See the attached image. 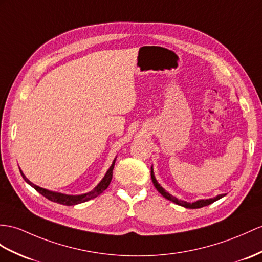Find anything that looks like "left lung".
Here are the masks:
<instances>
[{
    "instance_id": "1",
    "label": "left lung",
    "mask_w": 262,
    "mask_h": 262,
    "mask_svg": "<svg viewBox=\"0 0 262 262\" xmlns=\"http://www.w3.org/2000/svg\"><path fill=\"white\" fill-rule=\"evenodd\" d=\"M151 179H152V182H153V184H155V187H156V189L159 191V192H160L165 199H168V200H170V201H172V202H174V203H177V205H179V206H182V207H184V208H188V209H198V208H202V207H206V206H209V205H211L212 202H214V201H216V200H219V199H221L222 196H225V194H219V195H216L215 198H211V199H206V200H198V201H195V202H192V203H190V202H186V201H182V200H178L176 196H173V195H171L170 193H168L167 191H165L160 184L158 183V181L156 180V177H155V173H153V169H152V167H151Z\"/></svg>"
}]
</instances>
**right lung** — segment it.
Segmentation results:
<instances>
[{
	"label": "right lung",
	"instance_id": "1",
	"mask_svg": "<svg viewBox=\"0 0 262 262\" xmlns=\"http://www.w3.org/2000/svg\"><path fill=\"white\" fill-rule=\"evenodd\" d=\"M116 159H114V161L112 162V165L110 167V169L107 170L104 178L101 180V182L98 184V186L95 187L92 191H90V192L84 193V194H80V195H69V194L54 192V191H50L47 189H43L41 187H37L34 183H32L28 179V178L23 174V172L21 170H20V172L23 177V179L27 181L31 187H33L37 191V192H40L43 196H46L47 199L53 201V202H56V203H60V205H63V206H74V205H79V203L93 199V198L101 194L107 187H109V184L112 180V171L114 168V163H116Z\"/></svg>",
	"mask_w": 262,
	"mask_h": 262
}]
</instances>
